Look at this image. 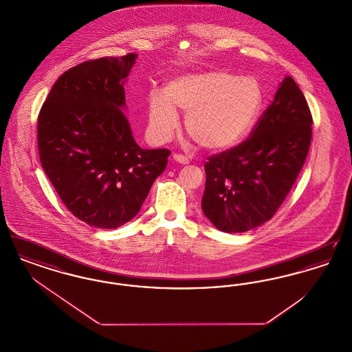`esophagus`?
Here are the masks:
<instances>
[{"label": "esophagus", "instance_id": "obj_1", "mask_svg": "<svg viewBox=\"0 0 352 352\" xmlns=\"http://www.w3.org/2000/svg\"><path fill=\"white\" fill-rule=\"evenodd\" d=\"M173 160H174L175 162L181 164V165H187V164H188V158H187L186 155H182V154H174V155H173Z\"/></svg>", "mask_w": 352, "mask_h": 352}]
</instances>
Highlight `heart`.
I'll list each match as a JSON object with an SVG mask.
<instances>
[{
  "instance_id": "heart-1",
  "label": "heart",
  "mask_w": 352,
  "mask_h": 352,
  "mask_svg": "<svg viewBox=\"0 0 352 352\" xmlns=\"http://www.w3.org/2000/svg\"><path fill=\"white\" fill-rule=\"evenodd\" d=\"M263 104V89L251 76L214 69L186 74L168 82L166 95L151 94L149 126L154 138L168 141L186 113L184 128L206 151H228L251 131Z\"/></svg>"
}]
</instances>
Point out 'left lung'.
I'll list each match as a JSON object with an SVG mask.
<instances>
[{
	"instance_id": "left-lung-1",
	"label": "left lung",
	"mask_w": 352,
	"mask_h": 352,
	"mask_svg": "<svg viewBox=\"0 0 352 352\" xmlns=\"http://www.w3.org/2000/svg\"><path fill=\"white\" fill-rule=\"evenodd\" d=\"M311 124L300 87L286 76L251 137L206 162V218L228 234L250 231L273 218L305 164Z\"/></svg>"
}]
</instances>
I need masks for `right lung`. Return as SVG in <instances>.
Here are the masks:
<instances>
[{
  "label": "right lung",
  "instance_id": "add662e5",
  "mask_svg": "<svg viewBox=\"0 0 352 352\" xmlns=\"http://www.w3.org/2000/svg\"><path fill=\"white\" fill-rule=\"evenodd\" d=\"M137 54L69 68L38 116L42 168L68 211L88 226L118 228L138 214L168 165V149L134 141L124 83Z\"/></svg>",
  "mask_w": 352,
  "mask_h": 352
}]
</instances>
